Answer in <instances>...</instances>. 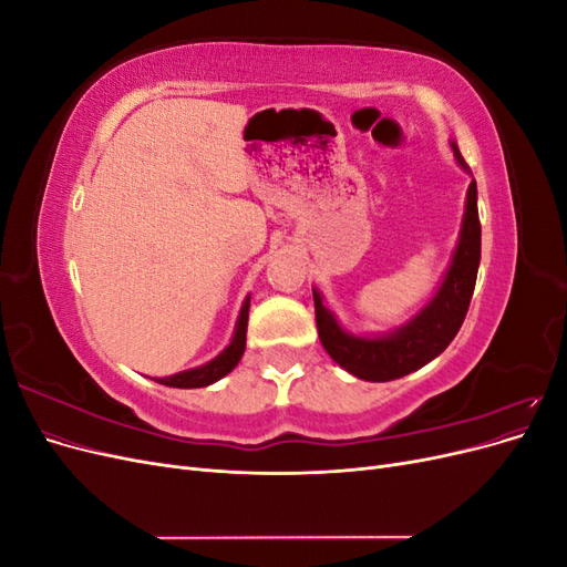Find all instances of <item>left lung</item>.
I'll return each mask as SVG.
<instances>
[{"label": "left lung", "mask_w": 567, "mask_h": 567, "mask_svg": "<svg viewBox=\"0 0 567 567\" xmlns=\"http://www.w3.org/2000/svg\"><path fill=\"white\" fill-rule=\"evenodd\" d=\"M454 156L463 169H468L461 158L456 144H452ZM480 267V217H477V184L468 186L466 213L458 234V244L452 257V265L444 274L437 293L423 310L406 321L400 329L385 336L362 338L348 333L331 310H326L319 290L315 293L317 331L323 350L331 354L333 362L362 381L385 383L402 379V375L433 362L437 354L447 350L454 336L458 333L463 319H466L468 305Z\"/></svg>", "instance_id": "8db88e82"}]
</instances>
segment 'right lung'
Here are the masks:
<instances>
[{"mask_svg":"<svg viewBox=\"0 0 567 567\" xmlns=\"http://www.w3.org/2000/svg\"><path fill=\"white\" fill-rule=\"evenodd\" d=\"M248 310H250V298H246V302L241 307V315H238L231 342L215 359H210L208 364L188 369V371H182L175 375H165V379H156V383L167 385V388H205V385L219 381L221 375H227L238 364V359L244 357V350H246Z\"/></svg>","mask_w":567,"mask_h":567,"instance_id":"add662e5","label":"right lung"}]
</instances>
